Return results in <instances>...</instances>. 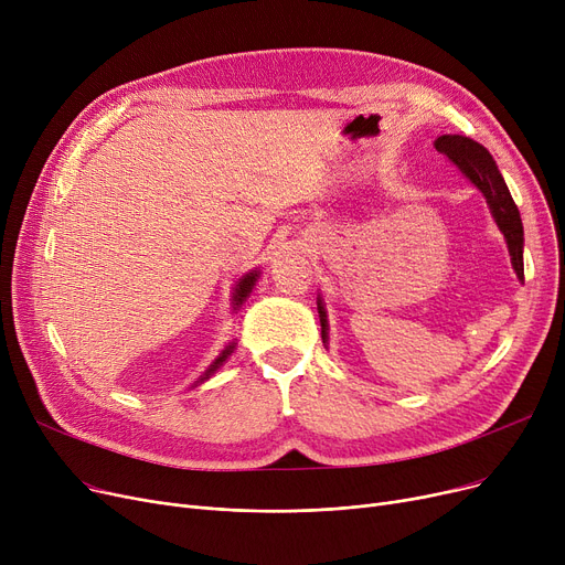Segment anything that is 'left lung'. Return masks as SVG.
<instances>
[{"label":"left lung","instance_id":"8db88e82","mask_svg":"<svg viewBox=\"0 0 565 565\" xmlns=\"http://www.w3.org/2000/svg\"><path fill=\"white\" fill-rule=\"evenodd\" d=\"M435 148L441 156H447L449 162H454L460 169V173L467 178V181L486 196L490 215H492L494 224L499 226V231L503 233V241H507L513 270H515L518 279L524 281V258H522L524 228H522L520 211L509 192L507 181H503L501 171L497 169V162L488 153V148L469 137H462V135H441V137H437ZM316 302H318L322 343H328L330 341L328 309H324V300L320 298V292H318Z\"/></svg>","mask_w":565,"mask_h":565}]
</instances>
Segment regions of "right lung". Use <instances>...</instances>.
I'll return each mask as SVG.
<instances>
[{
    "mask_svg": "<svg viewBox=\"0 0 565 565\" xmlns=\"http://www.w3.org/2000/svg\"><path fill=\"white\" fill-rule=\"evenodd\" d=\"M258 277H260V270L256 267V270H249L247 275H243L241 279L235 281L233 292H231V311H233V313H237V311H241V309L245 307V302H247V298L252 295V290H254ZM233 350H235V341H231L228 345H224V350L211 362V366H207V369L190 384V390H192V387H199V384H203L205 380H211V377L226 364V360L231 358Z\"/></svg>",
    "mask_w": 565,
    "mask_h": 565,
    "instance_id": "add662e5",
    "label": "right lung"
}]
</instances>
